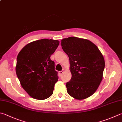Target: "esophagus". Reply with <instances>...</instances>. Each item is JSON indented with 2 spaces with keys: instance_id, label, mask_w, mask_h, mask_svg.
<instances>
[{
  "instance_id": "34e87169",
  "label": "esophagus",
  "mask_w": 122,
  "mask_h": 122,
  "mask_svg": "<svg viewBox=\"0 0 122 122\" xmlns=\"http://www.w3.org/2000/svg\"><path fill=\"white\" fill-rule=\"evenodd\" d=\"M63 71H59V74L61 76L63 74Z\"/></svg>"
}]
</instances>
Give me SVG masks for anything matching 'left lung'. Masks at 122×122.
<instances>
[{
	"label": "left lung",
	"instance_id": "8db88e82",
	"mask_svg": "<svg viewBox=\"0 0 122 122\" xmlns=\"http://www.w3.org/2000/svg\"><path fill=\"white\" fill-rule=\"evenodd\" d=\"M61 46L70 59L72 78L66 83L67 93L76 99L90 97L102 79L105 60L90 41L74 36L61 40Z\"/></svg>",
	"mask_w": 122,
	"mask_h": 122
}]
</instances>
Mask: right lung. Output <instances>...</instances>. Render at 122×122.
<instances>
[{
  "instance_id": "obj_1",
  "label": "right lung",
  "mask_w": 122,
  "mask_h": 122,
  "mask_svg": "<svg viewBox=\"0 0 122 122\" xmlns=\"http://www.w3.org/2000/svg\"><path fill=\"white\" fill-rule=\"evenodd\" d=\"M59 43L58 40L48 39L34 41L18 53L16 73L22 88L31 97L43 100L53 93L58 76L50 56Z\"/></svg>"
}]
</instances>
